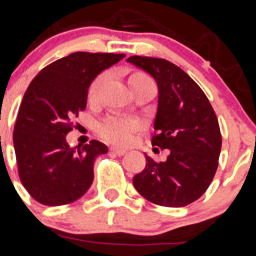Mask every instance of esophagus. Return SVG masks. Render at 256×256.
<instances>
[{
	"instance_id": "obj_1",
	"label": "esophagus",
	"mask_w": 256,
	"mask_h": 256,
	"mask_svg": "<svg viewBox=\"0 0 256 256\" xmlns=\"http://www.w3.org/2000/svg\"><path fill=\"white\" fill-rule=\"evenodd\" d=\"M110 150H111L112 152H114L116 155H118V156H121V155H124L126 152L125 149H121V148H116V146H111L110 148Z\"/></svg>"
}]
</instances>
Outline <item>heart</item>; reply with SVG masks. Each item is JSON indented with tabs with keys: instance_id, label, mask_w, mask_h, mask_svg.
<instances>
[{
	"instance_id": "heart-1",
	"label": "heart",
	"mask_w": 256,
	"mask_h": 256,
	"mask_svg": "<svg viewBox=\"0 0 256 256\" xmlns=\"http://www.w3.org/2000/svg\"><path fill=\"white\" fill-rule=\"evenodd\" d=\"M106 80V74H101L96 78L90 86L88 90V100L90 102L96 101L98 96L102 84ZM145 80H152L146 74L136 72L128 77V86L135 84L139 82H145ZM142 128V124L134 118H126L121 116H108L98 125V134L107 142L117 145H128L132 140L136 131H139Z\"/></svg>"
}]
</instances>
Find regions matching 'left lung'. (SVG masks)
Segmentation results:
<instances>
[{
  "mask_svg": "<svg viewBox=\"0 0 256 256\" xmlns=\"http://www.w3.org/2000/svg\"><path fill=\"white\" fill-rule=\"evenodd\" d=\"M128 63L149 73L158 84V108L152 144L170 150L166 162L150 156L132 179L140 194L155 204L184 207L211 184L218 166V120L200 86L166 59L130 56Z\"/></svg>",
  "mask_w": 256,
  "mask_h": 256,
  "instance_id": "1",
  "label": "left lung"
}]
</instances>
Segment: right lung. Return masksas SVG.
I'll return each instance as SVG.
<instances>
[{
    "label": "right lung",
    "mask_w": 256,
    "mask_h": 256,
    "mask_svg": "<svg viewBox=\"0 0 256 256\" xmlns=\"http://www.w3.org/2000/svg\"><path fill=\"white\" fill-rule=\"evenodd\" d=\"M125 54L77 52L45 66L24 94L14 130L18 176L32 198L62 206L82 197L93 182L96 158L108 152L97 140L70 148L66 134L87 106L88 88Z\"/></svg>",
    "instance_id": "right-lung-1"
}]
</instances>
